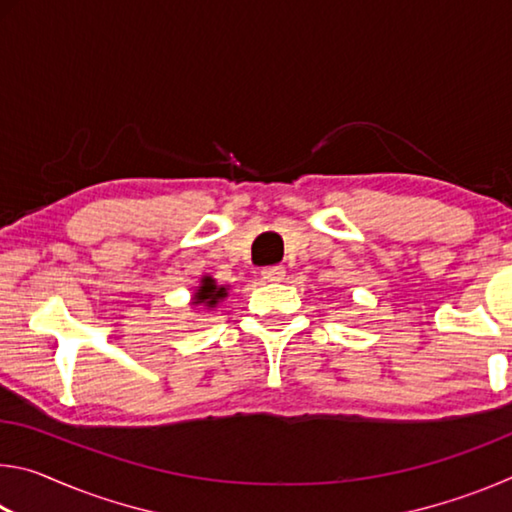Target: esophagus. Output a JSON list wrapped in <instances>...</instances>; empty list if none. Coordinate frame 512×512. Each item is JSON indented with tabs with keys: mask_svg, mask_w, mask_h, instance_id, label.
<instances>
[{
	"mask_svg": "<svg viewBox=\"0 0 512 512\" xmlns=\"http://www.w3.org/2000/svg\"><path fill=\"white\" fill-rule=\"evenodd\" d=\"M284 266H266L264 271H262V277L266 282H280V280H284Z\"/></svg>",
	"mask_w": 512,
	"mask_h": 512,
	"instance_id": "1",
	"label": "esophagus"
}]
</instances>
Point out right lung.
<instances>
[{
	"instance_id": "1",
	"label": "right lung",
	"mask_w": 512,
	"mask_h": 512,
	"mask_svg": "<svg viewBox=\"0 0 512 512\" xmlns=\"http://www.w3.org/2000/svg\"><path fill=\"white\" fill-rule=\"evenodd\" d=\"M228 296V289L219 287L210 275H205L201 280V287L194 293V305H205V307H216V302Z\"/></svg>"
}]
</instances>
